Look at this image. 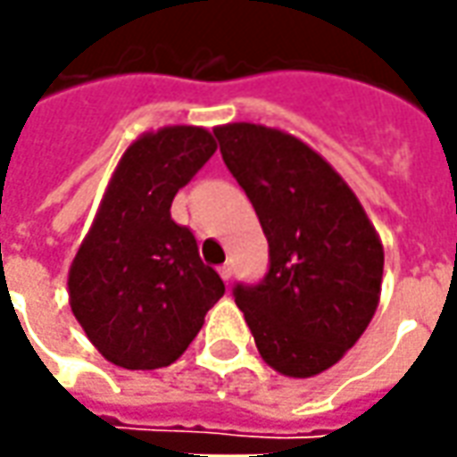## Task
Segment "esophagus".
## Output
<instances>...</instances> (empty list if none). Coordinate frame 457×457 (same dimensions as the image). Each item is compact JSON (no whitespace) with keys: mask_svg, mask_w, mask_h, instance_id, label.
<instances>
[{"mask_svg":"<svg viewBox=\"0 0 457 457\" xmlns=\"http://www.w3.org/2000/svg\"><path fill=\"white\" fill-rule=\"evenodd\" d=\"M219 274H221L223 281H228V278H231V274H234V266H231V264L219 266Z\"/></svg>","mask_w":457,"mask_h":457,"instance_id":"34e87169","label":"esophagus"}]
</instances>
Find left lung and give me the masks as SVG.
<instances>
[{"label":"left lung","instance_id":"8db88e82","mask_svg":"<svg viewBox=\"0 0 457 457\" xmlns=\"http://www.w3.org/2000/svg\"><path fill=\"white\" fill-rule=\"evenodd\" d=\"M269 241V271L236 284L266 364L312 378L342 360L375 317L385 253L350 186L307 143L274 128L213 130Z\"/></svg>","mask_w":457,"mask_h":457}]
</instances>
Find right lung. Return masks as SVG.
Instances as JSON below:
<instances>
[{"mask_svg":"<svg viewBox=\"0 0 457 457\" xmlns=\"http://www.w3.org/2000/svg\"><path fill=\"white\" fill-rule=\"evenodd\" d=\"M213 153L208 130L173 125L137 137L120 158L67 281L72 314L107 362H176L226 292L191 228L170 219L176 193Z\"/></svg>","mask_w":457,"mask_h":457,"instance_id":"obj_1","label":"right lung"}]
</instances>
